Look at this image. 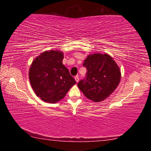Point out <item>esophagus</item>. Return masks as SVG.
Masks as SVG:
<instances>
[{"mask_svg":"<svg viewBox=\"0 0 151 151\" xmlns=\"http://www.w3.org/2000/svg\"><path fill=\"white\" fill-rule=\"evenodd\" d=\"M75 81L78 83V82L79 81V77H78V76H75Z\"/></svg>","mask_w":151,"mask_h":151,"instance_id":"obj_1","label":"esophagus"}]
</instances>
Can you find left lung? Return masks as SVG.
<instances>
[{"mask_svg":"<svg viewBox=\"0 0 151 151\" xmlns=\"http://www.w3.org/2000/svg\"><path fill=\"white\" fill-rule=\"evenodd\" d=\"M85 78L78 86L85 96L94 102H101L109 97L118 86L121 78L120 68L107 54L89 55L84 60Z\"/></svg>","mask_w":151,"mask_h":151,"instance_id":"left-lung-1","label":"left lung"}]
</instances>
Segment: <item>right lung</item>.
<instances>
[{"label": "right lung", "instance_id": "right-lung-1", "mask_svg": "<svg viewBox=\"0 0 151 151\" xmlns=\"http://www.w3.org/2000/svg\"><path fill=\"white\" fill-rule=\"evenodd\" d=\"M63 58L60 51H45L32 61L30 66V85L37 96L45 102L57 103L76 84L68 68L63 64Z\"/></svg>", "mask_w": 151, "mask_h": 151}]
</instances>
